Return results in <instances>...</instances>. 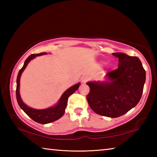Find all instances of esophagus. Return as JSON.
<instances>
[{
    "mask_svg": "<svg viewBox=\"0 0 157 157\" xmlns=\"http://www.w3.org/2000/svg\"><path fill=\"white\" fill-rule=\"evenodd\" d=\"M87 80H88V77L87 76H82V78H81L82 82H83V83H86Z\"/></svg>",
    "mask_w": 157,
    "mask_h": 157,
    "instance_id": "34e87169",
    "label": "esophagus"
}]
</instances>
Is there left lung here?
I'll use <instances>...</instances> for the list:
<instances>
[{"instance_id":"8db88e82","label":"left lung","mask_w":157,"mask_h":157,"mask_svg":"<svg viewBox=\"0 0 157 157\" xmlns=\"http://www.w3.org/2000/svg\"><path fill=\"white\" fill-rule=\"evenodd\" d=\"M113 55L118 58V68L106 74L107 81L86 83L90 87L86 100L95 113L117 118L139 103L145 82V71L137 57L121 52Z\"/></svg>"}]
</instances>
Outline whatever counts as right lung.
Here are the masks:
<instances>
[{
    "instance_id": "obj_1",
    "label": "right lung",
    "mask_w": 157,
    "mask_h": 157,
    "mask_svg": "<svg viewBox=\"0 0 157 157\" xmlns=\"http://www.w3.org/2000/svg\"><path fill=\"white\" fill-rule=\"evenodd\" d=\"M46 54V52H41L39 53V54H32L25 59L23 66L21 68L19 72L18 73L17 79V90H16L17 100L19 107L22 109L23 111H24L30 118L33 119L34 121L41 124L50 123L60 118L64 114L65 109L66 107V105H67L68 98L70 96L71 94H73V93L79 88V86L80 85V83H78L66 90L62 95V97H61L59 101V103L53 107L46 109H35L28 107L27 105H25L24 103L23 102L22 100H21L19 94L20 78L21 74H22L23 71H24V69L25 68L26 66H27L28 63L30 62L32 59H34V58L36 57V56H40V55Z\"/></svg>"
}]
</instances>
